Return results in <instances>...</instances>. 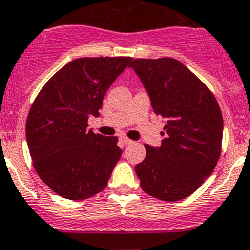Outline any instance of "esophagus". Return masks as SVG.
Here are the masks:
<instances>
[{"instance_id": "34e87169", "label": "esophagus", "mask_w": 250, "mask_h": 250, "mask_svg": "<svg viewBox=\"0 0 250 250\" xmlns=\"http://www.w3.org/2000/svg\"><path fill=\"white\" fill-rule=\"evenodd\" d=\"M120 142L123 143V144H125V145H129V144H132L133 140L128 139V138L125 137V135H121V137H120Z\"/></svg>"}]
</instances>
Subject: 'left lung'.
Instances as JSON below:
<instances>
[{
	"label": "left lung",
	"mask_w": 250,
	"mask_h": 250,
	"mask_svg": "<svg viewBox=\"0 0 250 250\" xmlns=\"http://www.w3.org/2000/svg\"><path fill=\"white\" fill-rule=\"evenodd\" d=\"M166 122L160 147L145 144L135 166L145 193L165 202L189 197L212 173L221 154L224 120L214 94L174 58H137L130 63Z\"/></svg>",
	"instance_id": "obj_1"
}]
</instances>
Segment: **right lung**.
Masks as SVG:
<instances>
[{
    "mask_svg": "<svg viewBox=\"0 0 250 250\" xmlns=\"http://www.w3.org/2000/svg\"><path fill=\"white\" fill-rule=\"evenodd\" d=\"M132 57H83L53 74L31 105L25 133L34 168L56 194L83 200L107 186L122 150L88 130L104 96Z\"/></svg>",
    "mask_w": 250,
    "mask_h": 250,
    "instance_id": "right-lung-1",
    "label": "right lung"
}]
</instances>
